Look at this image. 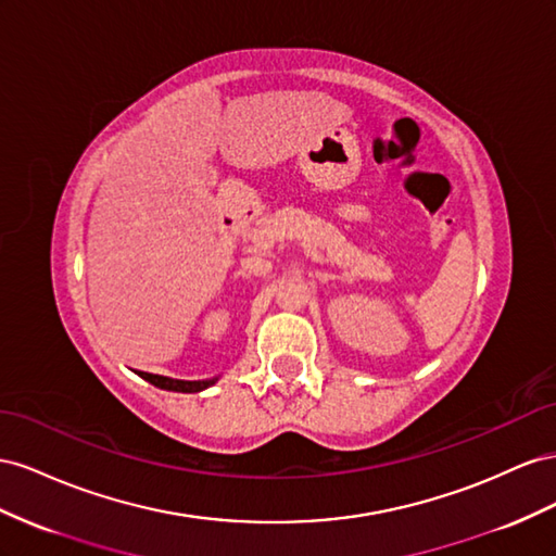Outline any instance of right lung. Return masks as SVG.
I'll list each match as a JSON object with an SVG mask.
<instances>
[{
  "label": "right lung",
  "instance_id": "add662e5",
  "mask_svg": "<svg viewBox=\"0 0 556 556\" xmlns=\"http://www.w3.org/2000/svg\"><path fill=\"white\" fill-rule=\"evenodd\" d=\"M141 379H147L153 387L165 389V391H177V393H198L210 389L212 384L218 382V377L212 379H172V377H163V375H151V372H141Z\"/></svg>",
  "mask_w": 556,
  "mask_h": 556
}]
</instances>
